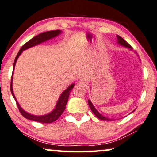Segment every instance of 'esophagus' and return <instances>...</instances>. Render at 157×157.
Returning a JSON list of instances; mask_svg holds the SVG:
<instances>
[{
    "mask_svg": "<svg viewBox=\"0 0 157 157\" xmlns=\"http://www.w3.org/2000/svg\"><path fill=\"white\" fill-rule=\"evenodd\" d=\"M77 85H79V86H82V87H86L87 86V83L86 82H85L84 80H79L78 82H77Z\"/></svg>",
    "mask_w": 157,
    "mask_h": 157,
    "instance_id": "34e87169",
    "label": "esophagus"
}]
</instances>
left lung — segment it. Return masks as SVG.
Returning a JSON list of instances; mask_svg holds the SVG:
<instances>
[{
  "label": "left lung",
  "instance_id": "8db88e82",
  "mask_svg": "<svg viewBox=\"0 0 157 157\" xmlns=\"http://www.w3.org/2000/svg\"><path fill=\"white\" fill-rule=\"evenodd\" d=\"M117 39H118V43L119 44L122 45V46H124V47H125V48H129V50H132V49H133L131 47V45L129 44V43L126 42V41L124 40V39H123V38L119 36H117ZM88 105H89L90 109H91V110H92V112L94 113V115H95V116H97V118H99V119L102 120V121H113L112 118H107V117L103 116L102 115L100 114V113L97 110V109H96L95 107H94V105H93V104H92L91 101H90V100L88 99ZM134 111H135V110H134ZM134 111H132V112H134Z\"/></svg>",
  "mask_w": 157,
  "mask_h": 157
}]
</instances>
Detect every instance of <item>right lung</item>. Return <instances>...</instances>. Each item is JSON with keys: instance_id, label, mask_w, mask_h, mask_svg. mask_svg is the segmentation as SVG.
<instances>
[{"instance_id": "obj_1", "label": "right lung", "mask_w": 157, "mask_h": 157, "mask_svg": "<svg viewBox=\"0 0 157 157\" xmlns=\"http://www.w3.org/2000/svg\"><path fill=\"white\" fill-rule=\"evenodd\" d=\"M60 33H61V31H60V30L44 32V33H41L40 34L32 38L31 40H29L27 43H25V44L22 47L20 51H19L17 55L16 58H15L14 66H13V71H14L15 64H16L17 58H19V56H20V54L22 53V51L27 50V49L30 48H32V47L33 46H36V45L37 44H41V43L42 42H44V41H48L49 39H52V38H55L56 36H57L59 35ZM12 79H13V75H12V80H11V92H12L13 97L14 98L15 101H16L18 109L19 110H20V113H21L25 118H27V119L34 121L40 122V123H48H48L54 122L55 121L57 120L58 118L61 116V114L63 113V111L65 110L66 109V105H67V104L69 94H70L71 89H72L74 88V86H75V84H71L70 86L68 87L67 89L60 94L59 99H58V102L56 105V107H55V109L52 111V112L48 113V114L47 115H44V116H34V115L30 114V113L25 112V111L24 109L20 106V105H19L17 101L16 98H15L14 92H13Z\"/></svg>"}]
</instances>
